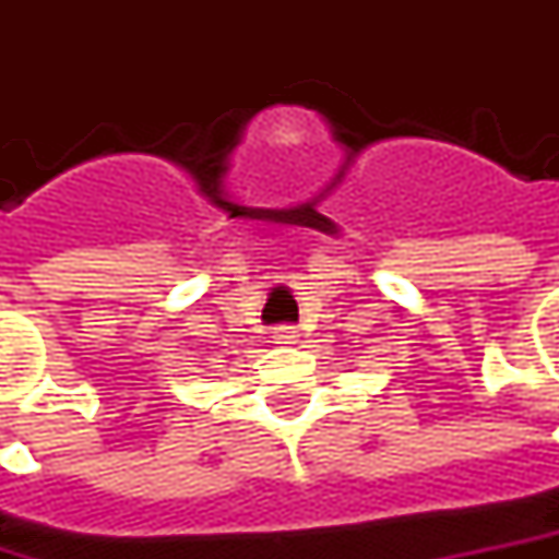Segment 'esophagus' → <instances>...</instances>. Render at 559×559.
Here are the masks:
<instances>
[{"label":"esophagus","instance_id":"34e87169","mask_svg":"<svg viewBox=\"0 0 559 559\" xmlns=\"http://www.w3.org/2000/svg\"><path fill=\"white\" fill-rule=\"evenodd\" d=\"M275 343H297L299 331L297 328H290V324H284V328H275Z\"/></svg>","mask_w":559,"mask_h":559}]
</instances>
